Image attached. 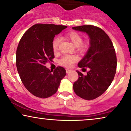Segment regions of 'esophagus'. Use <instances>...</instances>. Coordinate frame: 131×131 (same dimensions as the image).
I'll use <instances>...</instances> for the list:
<instances>
[{
  "label": "esophagus",
  "instance_id": "esophagus-1",
  "mask_svg": "<svg viewBox=\"0 0 131 131\" xmlns=\"http://www.w3.org/2000/svg\"><path fill=\"white\" fill-rule=\"evenodd\" d=\"M66 70V73H67V74H68V73H69L71 71H72V70H70V69H67Z\"/></svg>",
  "mask_w": 131,
  "mask_h": 131
}]
</instances>
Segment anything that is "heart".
I'll list each match as a JSON object with an SVG mask.
<instances>
[{"instance_id": "obj_1", "label": "heart", "mask_w": 131, "mask_h": 131, "mask_svg": "<svg viewBox=\"0 0 131 131\" xmlns=\"http://www.w3.org/2000/svg\"><path fill=\"white\" fill-rule=\"evenodd\" d=\"M66 38L72 43L74 47L78 48V50L83 52L87 48V45L86 43H82V37L79 34L76 32H72L66 35ZM61 40L59 38H56L52 43V49L54 53H57L59 50V47L60 45ZM77 57L73 55H66L59 59V63L66 67H70L77 61Z\"/></svg>"}]
</instances>
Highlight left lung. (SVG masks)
I'll use <instances>...</instances> for the list:
<instances>
[{
    "instance_id": "obj_1",
    "label": "left lung",
    "mask_w": 131,
    "mask_h": 131,
    "mask_svg": "<svg viewBox=\"0 0 131 131\" xmlns=\"http://www.w3.org/2000/svg\"><path fill=\"white\" fill-rule=\"evenodd\" d=\"M89 37L90 47L78 62V67L88 68L84 75L78 72L79 79L73 84L76 95L85 100H93L105 92L113 82L117 68L115 49L110 37L102 29L92 25L72 28Z\"/></svg>"
}]
</instances>
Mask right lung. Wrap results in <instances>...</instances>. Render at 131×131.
<instances>
[{"label":"right lung","instance_id":"add662e5","mask_svg":"<svg viewBox=\"0 0 131 131\" xmlns=\"http://www.w3.org/2000/svg\"><path fill=\"white\" fill-rule=\"evenodd\" d=\"M67 26L37 24L21 37L16 52V66L25 88L34 96L47 98L56 93L66 74L64 68L50 70L46 67L54 58L52 43L56 35Z\"/></svg>","mask_w":131,"mask_h":131}]
</instances>
